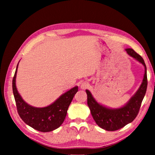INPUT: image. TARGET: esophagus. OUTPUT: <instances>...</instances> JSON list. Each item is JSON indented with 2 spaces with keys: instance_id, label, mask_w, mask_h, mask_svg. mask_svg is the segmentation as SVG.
I'll return each mask as SVG.
<instances>
[{
  "instance_id": "34e87169",
  "label": "esophagus",
  "mask_w": 155,
  "mask_h": 155,
  "mask_svg": "<svg viewBox=\"0 0 155 155\" xmlns=\"http://www.w3.org/2000/svg\"><path fill=\"white\" fill-rule=\"evenodd\" d=\"M89 87V83L87 82H83L81 83V87L82 89H86Z\"/></svg>"
}]
</instances>
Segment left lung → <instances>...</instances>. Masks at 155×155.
Wrapping results in <instances>:
<instances>
[{"label": "left lung", "instance_id": "1", "mask_svg": "<svg viewBox=\"0 0 155 155\" xmlns=\"http://www.w3.org/2000/svg\"><path fill=\"white\" fill-rule=\"evenodd\" d=\"M126 51L130 56L141 63L145 67V74L142 83L128 103L122 108L116 109L107 108L97 103L91 96L90 91L86 90L87 94V104L94 120L100 127L109 131L122 128L135 119L140 111L148 85L146 66L143 58L132 48H127Z\"/></svg>", "mask_w": 155, "mask_h": 155}]
</instances>
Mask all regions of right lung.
<instances>
[{
  "mask_svg": "<svg viewBox=\"0 0 155 155\" xmlns=\"http://www.w3.org/2000/svg\"><path fill=\"white\" fill-rule=\"evenodd\" d=\"M18 66V64L13 78L12 88L17 111L21 119L31 127L41 132H50L59 128L64 122L68 107L78 91L77 86L63 94L51 105L43 108L31 107L23 101L15 87Z\"/></svg>",
  "mask_w": 155,
  "mask_h": 155,
  "instance_id": "1",
  "label": "right lung"
}]
</instances>
